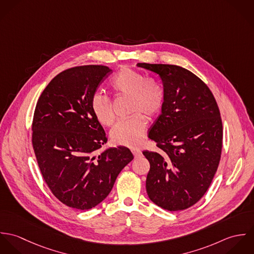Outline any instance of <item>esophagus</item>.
Returning a JSON list of instances; mask_svg holds the SVG:
<instances>
[{"mask_svg": "<svg viewBox=\"0 0 254 254\" xmlns=\"http://www.w3.org/2000/svg\"><path fill=\"white\" fill-rule=\"evenodd\" d=\"M131 151H132V153L134 154L135 158H138V157H140V156L142 155V151H141L140 149H137V148H132V149H131Z\"/></svg>", "mask_w": 254, "mask_h": 254, "instance_id": "1", "label": "esophagus"}]
</instances>
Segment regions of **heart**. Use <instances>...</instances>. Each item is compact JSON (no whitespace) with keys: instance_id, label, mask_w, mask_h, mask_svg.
I'll list each match as a JSON object with an SVG mask.
<instances>
[{"instance_id":"obj_1","label":"heart","mask_w":254,"mask_h":254,"mask_svg":"<svg viewBox=\"0 0 254 254\" xmlns=\"http://www.w3.org/2000/svg\"><path fill=\"white\" fill-rule=\"evenodd\" d=\"M112 93L119 98H129V109L134 113L128 119L119 121L111 130L110 138L113 144L137 147L145 139L146 120L159 114L164 105L162 87L154 80L146 79L143 74L129 66L121 67L109 83ZM90 107L96 119L105 127L114 122V113L109 98L102 93H95L90 101Z\"/></svg>"}]
</instances>
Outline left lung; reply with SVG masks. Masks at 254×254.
<instances>
[{"label": "left lung", "mask_w": 254, "mask_h": 254, "mask_svg": "<svg viewBox=\"0 0 254 254\" xmlns=\"http://www.w3.org/2000/svg\"><path fill=\"white\" fill-rule=\"evenodd\" d=\"M162 80L164 105L148 138L158 151L143 152L150 164L145 188L159 207L179 211L206 192L222 152L223 126L216 100L207 85L173 64H138Z\"/></svg>", "instance_id": "1"}]
</instances>
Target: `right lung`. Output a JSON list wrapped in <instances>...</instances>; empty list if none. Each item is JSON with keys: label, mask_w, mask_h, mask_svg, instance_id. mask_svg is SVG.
Here are the masks:
<instances>
[{"label": "right lung", "mask_w": 254, "mask_h": 254, "mask_svg": "<svg viewBox=\"0 0 254 254\" xmlns=\"http://www.w3.org/2000/svg\"><path fill=\"white\" fill-rule=\"evenodd\" d=\"M111 73L105 65L75 66L59 73L38 99L32 145L53 194L74 209L88 210L108 195L120 171L134 158L128 147H111L90 101Z\"/></svg>", "instance_id": "1"}]
</instances>
